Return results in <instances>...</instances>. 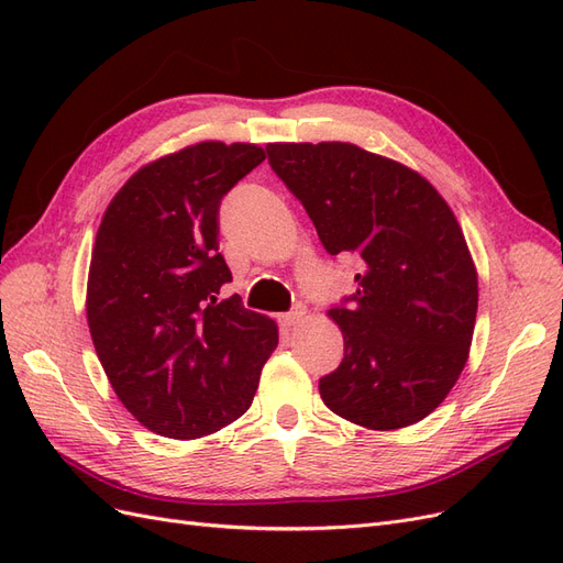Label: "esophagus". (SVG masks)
Segmentation results:
<instances>
[{
  "label": "esophagus",
  "instance_id": "1",
  "mask_svg": "<svg viewBox=\"0 0 563 563\" xmlns=\"http://www.w3.org/2000/svg\"><path fill=\"white\" fill-rule=\"evenodd\" d=\"M300 319H302V312H300V310H294V312H288V314H282V317H279V323H282L284 329H294V327H298Z\"/></svg>",
  "mask_w": 563,
  "mask_h": 563
}]
</instances>
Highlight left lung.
Wrapping results in <instances>:
<instances>
[{"instance_id": "obj_1", "label": "left lung", "mask_w": 563, "mask_h": 563, "mask_svg": "<svg viewBox=\"0 0 563 563\" xmlns=\"http://www.w3.org/2000/svg\"><path fill=\"white\" fill-rule=\"evenodd\" d=\"M267 157L323 249L362 267L350 308L329 310L345 356L319 380L323 404L380 432L428 418L467 364L479 302L446 199L413 168L354 143H267Z\"/></svg>"}]
</instances>
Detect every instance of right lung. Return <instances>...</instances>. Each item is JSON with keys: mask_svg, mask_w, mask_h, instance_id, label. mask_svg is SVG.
I'll return each mask as SVG.
<instances>
[{"mask_svg": "<svg viewBox=\"0 0 563 563\" xmlns=\"http://www.w3.org/2000/svg\"><path fill=\"white\" fill-rule=\"evenodd\" d=\"M265 159L201 141L141 166L100 220L87 282L91 340L114 395L150 432L199 439L246 413L277 323L223 298L218 207Z\"/></svg>", "mask_w": 563, "mask_h": 563, "instance_id": "obj_1", "label": "right lung"}]
</instances>
